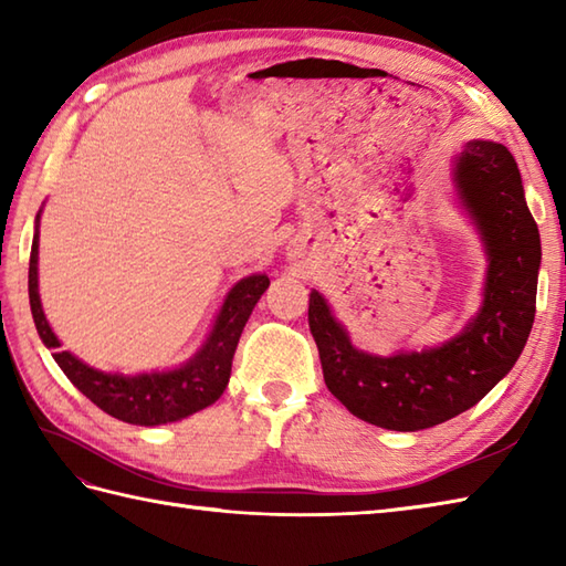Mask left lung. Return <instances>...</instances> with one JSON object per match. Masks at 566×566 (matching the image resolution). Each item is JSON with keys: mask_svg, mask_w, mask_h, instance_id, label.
Listing matches in <instances>:
<instances>
[{"mask_svg": "<svg viewBox=\"0 0 566 566\" xmlns=\"http://www.w3.org/2000/svg\"><path fill=\"white\" fill-rule=\"evenodd\" d=\"M452 185L489 262L482 306L454 338L420 353L371 355L357 350L323 294L308 296L328 391L377 428L426 430L472 408L518 363L533 328L543 250L511 150L467 140L452 158Z\"/></svg>", "mask_w": 566, "mask_h": 566, "instance_id": "obj_1", "label": "left lung"}]
</instances>
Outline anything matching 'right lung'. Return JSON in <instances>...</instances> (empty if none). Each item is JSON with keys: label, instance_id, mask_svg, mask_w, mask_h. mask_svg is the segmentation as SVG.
Instances as JSON below:
<instances>
[{"label": "right lung", "instance_id": "obj_1", "mask_svg": "<svg viewBox=\"0 0 566 566\" xmlns=\"http://www.w3.org/2000/svg\"><path fill=\"white\" fill-rule=\"evenodd\" d=\"M39 223L41 211L35 216L29 260V302L35 331H39L48 350H53L57 367L92 403H97L104 413L130 426H165L197 413L221 399L228 379H231V365L240 333H243L260 296L270 286L268 274H250L233 284V290L226 294L219 316L213 321L209 338L187 363L163 371H140V375L102 371L84 365L72 353L60 350L57 335L43 314L39 294Z\"/></svg>", "mask_w": 566, "mask_h": 566}]
</instances>
